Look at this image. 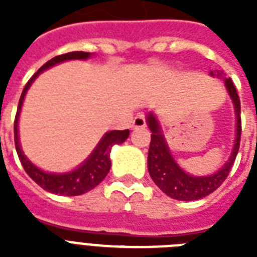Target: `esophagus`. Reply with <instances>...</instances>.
I'll return each instance as SVG.
<instances>
[{
  "label": "esophagus",
  "instance_id": "34e87169",
  "mask_svg": "<svg viewBox=\"0 0 257 257\" xmlns=\"http://www.w3.org/2000/svg\"><path fill=\"white\" fill-rule=\"evenodd\" d=\"M147 126V121H145V116L143 113H139L132 121V128L137 129V128H145Z\"/></svg>",
  "mask_w": 257,
  "mask_h": 257
}]
</instances>
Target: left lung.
<instances>
[{
    "label": "left lung",
    "instance_id": "8db88e82",
    "mask_svg": "<svg viewBox=\"0 0 257 257\" xmlns=\"http://www.w3.org/2000/svg\"><path fill=\"white\" fill-rule=\"evenodd\" d=\"M211 74L221 76L220 72H213ZM229 96H231L236 110V140L233 152L229 160L223 168L215 175L204 176V177H195L185 173L173 160L168 145L165 143L164 136L160 131V125L157 122L156 117L152 113L148 114V126L151 129V145L148 152V171L157 187L164 192L165 195L176 200L183 201H192V200L203 199L213 191H216L221 184L225 181L227 176L231 172L232 165L235 163L240 147V137H241V117H240V98L237 94L233 81L231 78H225Z\"/></svg>",
    "mask_w": 257,
    "mask_h": 257
}]
</instances>
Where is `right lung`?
<instances>
[{
    "label": "right lung",
    "instance_id": "right-lung-1",
    "mask_svg": "<svg viewBox=\"0 0 257 257\" xmlns=\"http://www.w3.org/2000/svg\"><path fill=\"white\" fill-rule=\"evenodd\" d=\"M89 56H90V53H86V52H70V53L56 56L46 64H44L38 69L37 73H34L32 76V78L28 81V84L22 90L20 102H18L17 113H16V118H14V144H16V151H17L18 159L21 161L22 167H24L25 172L30 176V179L33 180L34 183H37L42 189L56 193V195L78 196L82 195V193H86L93 188H96L105 179V176L108 175L109 169H110L109 153H110L112 147L114 144L124 143L129 136V129L112 131V132L105 133V136L101 139V141L98 143L96 149L93 151L92 155L89 156L88 160L76 171L64 173V175L46 173V172L38 169L22 153L21 148H20V143H18V116H20V112H21L24 97H25L26 90L29 89L30 84L34 81V78L37 77L42 70L48 69L50 66L58 64V62L66 61V60H85Z\"/></svg>",
    "mask_w": 257,
    "mask_h": 257
}]
</instances>
